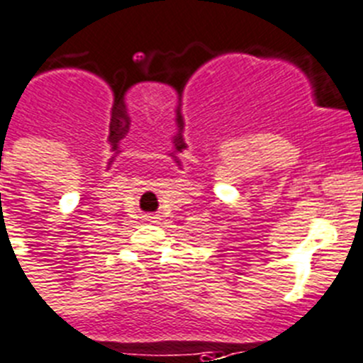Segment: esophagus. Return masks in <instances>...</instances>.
Wrapping results in <instances>:
<instances>
[{
  "label": "esophagus",
  "mask_w": 363,
  "mask_h": 363,
  "mask_svg": "<svg viewBox=\"0 0 363 363\" xmlns=\"http://www.w3.org/2000/svg\"><path fill=\"white\" fill-rule=\"evenodd\" d=\"M157 219H159V217H153V216H150V217H147V220H151V223H155Z\"/></svg>",
  "instance_id": "34e87169"
}]
</instances>
